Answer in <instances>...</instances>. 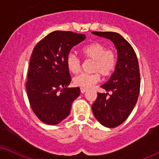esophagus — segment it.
<instances>
[{
    "instance_id": "1",
    "label": "esophagus",
    "mask_w": 159,
    "mask_h": 159,
    "mask_svg": "<svg viewBox=\"0 0 159 159\" xmlns=\"http://www.w3.org/2000/svg\"><path fill=\"white\" fill-rule=\"evenodd\" d=\"M86 90H87L86 88H80V92H81V93H84L86 92Z\"/></svg>"
}]
</instances>
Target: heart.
Returning a JSON list of instances; mask_svg holds the SVG:
<instances>
[{
    "instance_id": "1",
    "label": "heart",
    "mask_w": 159,
    "mask_h": 159,
    "mask_svg": "<svg viewBox=\"0 0 159 159\" xmlns=\"http://www.w3.org/2000/svg\"><path fill=\"white\" fill-rule=\"evenodd\" d=\"M81 54L85 59L93 61V74H80L73 79L75 85L88 88L101 80V75L104 77L112 75L117 64V55L114 50L106 49L101 43H92L82 47ZM66 67L69 72L77 74L81 70V61L75 54L69 53L66 57Z\"/></svg>"
}]
</instances>
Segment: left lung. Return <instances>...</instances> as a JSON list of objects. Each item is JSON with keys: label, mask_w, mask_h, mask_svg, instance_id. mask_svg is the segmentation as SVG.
Masks as SVG:
<instances>
[{"label": "left lung", "mask_w": 159, "mask_h": 159, "mask_svg": "<svg viewBox=\"0 0 159 159\" xmlns=\"http://www.w3.org/2000/svg\"><path fill=\"white\" fill-rule=\"evenodd\" d=\"M92 33L109 39L117 50L116 69L109 80L101 86L107 93H98L92 105L95 119L104 127L114 128L127 119L138 101L140 87L138 58L132 45L121 34L113 32ZM109 92L112 94L107 97Z\"/></svg>", "instance_id": "obj_1"}]
</instances>
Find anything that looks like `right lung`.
<instances>
[{"mask_svg": "<svg viewBox=\"0 0 159 159\" xmlns=\"http://www.w3.org/2000/svg\"><path fill=\"white\" fill-rule=\"evenodd\" d=\"M85 38L70 31H54L34 48L26 89L34 114L47 125H58L66 118L80 94L79 88H67L71 77L66 61L71 49Z\"/></svg>", "mask_w": 159, "mask_h": 159, "instance_id": "1", "label": "right lung"}]
</instances>
